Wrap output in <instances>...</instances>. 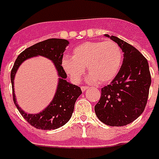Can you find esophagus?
<instances>
[{
    "instance_id": "1",
    "label": "esophagus",
    "mask_w": 159,
    "mask_h": 159,
    "mask_svg": "<svg viewBox=\"0 0 159 159\" xmlns=\"http://www.w3.org/2000/svg\"><path fill=\"white\" fill-rule=\"evenodd\" d=\"M88 88V87H87V86H82V92H84V91H86V89Z\"/></svg>"
}]
</instances>
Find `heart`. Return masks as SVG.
Masks as SVG:
<instances>
[{"label":"heart","mask_w":159,"mask_h":159,"mask_svg":"<svg viewBox=\"0 0 159 159\" xmlns=\"http://www.w3.org/2000/svg\"><path fill=\"white\" fill-rule=\"evenodd\" d=\"M123 53L118 44L113 41L86 42L76 46L73 57H65L62 67L74 82H79L87 67L91 84L108 83L119 73Z\"/></svg>","instance_id":"heart-1"}]
</instances>
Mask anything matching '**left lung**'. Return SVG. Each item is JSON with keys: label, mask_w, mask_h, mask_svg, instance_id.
I'll use <instances>...</instances> for the list:
<instances>
[{"label": "left lung", "mask_w": 159, "mask_h": 159, "mask_svg": "<svg viewBox=\"0 0 159 159\" xmlns=\"http://www.w3.org/2000/svg\"><path fill=\"white\" fill-rule=\"evenodd\" d=\"M104 36L118 44L124 58L115 78L101 89L95 112L104 124L126 126L140 117L147 104L151 85L149 64L134 46L114 36Z\"/></svg>", "instance_id": "1"}]
</instances>
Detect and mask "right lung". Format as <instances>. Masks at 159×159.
I'll use <instances>...</instances> for the list:
<instances>
[{
	"mask_svg": "<svg viewBox=\"0 0 159 159\" xmlns=\"http://www.w3.org/2000/svg\"><path fill=\"white\" fill-rule=\"evenodd\" d=\"M68 44L69 42L67 40L57 38H51L35 44L24 50L17 57L11 70L10 80L12 83L14 103L24 119L37 129L55 130L66 124L72 117L76 100L82 94L80 87L67 81V74L62 67L63 55ZM36 56H43L54 63L59 76V81L54 98L48 106L42 112L33 115L24 112L16 102L13 80L17 68L21 63L28 58Z\"/></svg>",
	"mask_w": 159,
	"mask_h": 159,
	"instance_id": "obj_1",
	"label": "right lung"
}]
</instances>
